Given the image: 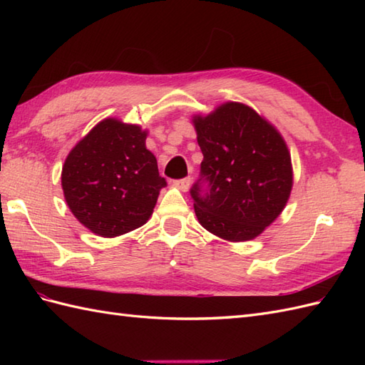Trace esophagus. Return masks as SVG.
Instances as JSON below:
<instances>
[{"label": "esophagus", "instance_id": "1", "mask_svg": "<svg viewBox=\"0 0 365 365\" xmlns=\"http://www.w3.org/2000/svg\"><path fill=\"white\" fill-rule=\"evenodd\" d=\"M190 185H191V178L187 177V178H182V180H177L175 182V187L180 190V191H188L190 190Z\"/></svg>", "mask_w": 365, "mask_h": 365}]
</instances>
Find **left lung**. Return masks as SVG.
Segmentation results:
<instances>
[{"instance_id": "8db88e82", "label": "left lung", "mask_w": 365, "mask_h": 365, "mask_svg": "<svg viewBox=\"0 0 365 365\" xmlns=\"http://www.w3.org/2000/svg\"><path fill=\"white\" fill-rule=\"evenodd\" d=\"M204 160L200 175L211 190L191 188L200 226L227 242L259 237L289 202L293 187L290 150L277 128L251 106L226 102L192 115Z\"/></svg>"}]
</instances>
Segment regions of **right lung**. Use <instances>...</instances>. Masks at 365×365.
<instances>
[{"label":"right lung","instance_id":"right-lung-1","mask_svg":"<svg viewBox=\"0 0 365 365\" xmlns=\"http://www.w3.org/2000/svg\"><path fill=\"white\" fill-rule=\"evenodd\" d=\"M145 138L136 123L106 118L68 152L61 173L64 199L92 234L119 237L152 216L166 180Z\"/></svg>","mask_w":365,"mask_h":365}]
</instances>
